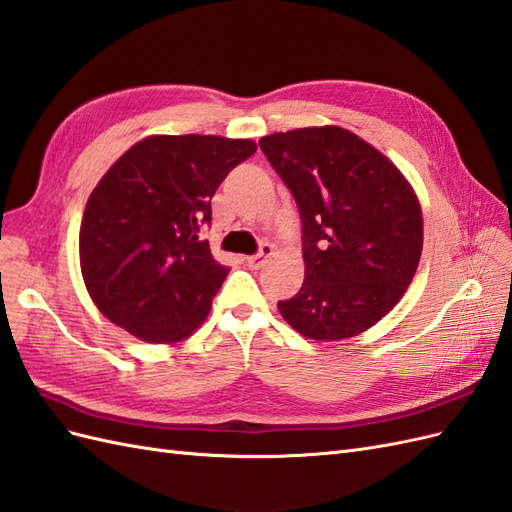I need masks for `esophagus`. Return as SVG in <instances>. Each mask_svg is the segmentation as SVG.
Wrapping results in <instances>:
<instances>
[{
  "label": "esophagus",
  "mask_w": 512,
  "mask_h": 512,
  "mask_svg": "<svg viewBox=\"0 0 512 512\" xmlns=\"http://www.w3.org/2000/svg\"><path fill=\"white\" fill-rule=\"evenodd\" d=\"M274 255V246L272 244H261V248H259V253L257 255H251V257H246V266L248 268H253V270H259V268H264L266 266V261L270 259Z\"/></svg>",
  "instance_id": "34e87169"
}]
</instances>
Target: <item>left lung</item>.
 <instances>
[{
	"mask_svg": "<svg viewBox=\"0 0 512 512\" xmlns=\"http://www.w3.org/2000/svg\"><path fill=\"white\" fill-rule=\"evenodd\" d=\"M259 147L303 222L305 281L279 300L281 316L318 342L370 329L396 307L422 257V209L409 181L335 125L279 131Z\"/></svg>",
	"mask_w": 512,
	"mask_h": 512,
	"instance_id": "left-lung-1",
	"label": "left lung"
}]
</instances>
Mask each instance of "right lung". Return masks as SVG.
<instances>
[{
	"instance_id": "obj_1",
	"label": "right lung",
	"mask_w": 512,
	"mask_h": 512,
	"mask_svg": "<svg viewBox=\"0 0 512 512\" xmlns=\"http://www.w3.org/2000/svg\"><path fill=\"white\" fill-rule=\"evenodd\" d=\"M253 140L151 136L112 164L90 194L80 264L99 311L142 342L173 344L194 333L227 279L201 227Z\"/></svg>"
}]
</instances>
